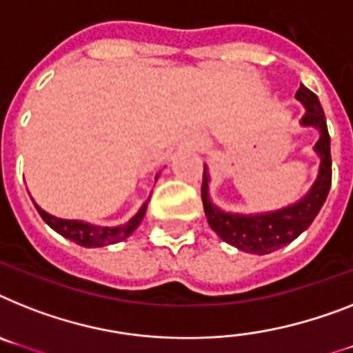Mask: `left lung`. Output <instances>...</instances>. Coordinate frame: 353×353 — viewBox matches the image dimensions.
<instances>
[{"label":"left lung","mask_w":353,"mask_h":353,"mask_svg":"<svg viewBox=\"0 0 353 353\" xmlns=\"http://www.w3.org/2000/svg\"><path fill=\"white\" fill-rule=\"evenodd\" d=\"M296 99L305 105L307 112L301 118L303 125H312L319 129V140L316 143V152L321 156V165H319V176L310 188V192L305 195L300 203L294 206L274 213H265V215H233L219 210L213 206L208 197V172L204 167L203 185H201V197H203V206L208 224L213 232L221 236L228 244L235 245L241 251L254 254H268L271 251H276L283 245L291 244L296 236H300L307 228L312 224L316 215L321 210L323 203L327 199L330 185H332V156H330V134L327 129V120L323 112L321 103H319L316 93L300 85L296 93Z\"/></svg>","instance_id":"obj_1"}]
</instances>
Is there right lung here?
Listing matches in <instances>:
<instances>
[{
  "label": "right lung",
  "mask_w": 353,
  "mask_h": 353,
  "mask_svg": "<svg viewBox=\"0 0 353 353\" xmlns=\"http://www.w3.org/2000/svg\"><path fill=\"white\" fill-rule=\"evenodd\" d=\"M147 203L145 201L143 206L140 208V212L136 213L134 217L127 224H121L117 228H100V226H91V224H85L82 221H66V219H57L46 213L44 210H41L37 204L35 208L39 212V215L43 217V221L48 224L52 230L59 233V235L66 236L71 242H75L79 245H84V248H102V245L108 244H117V242L125 241L127 236L134 232L136 228L140 226L141 219L145 215V210H147Z\"/></svg>",
  "instance_id": "1"
}]
</instances>
